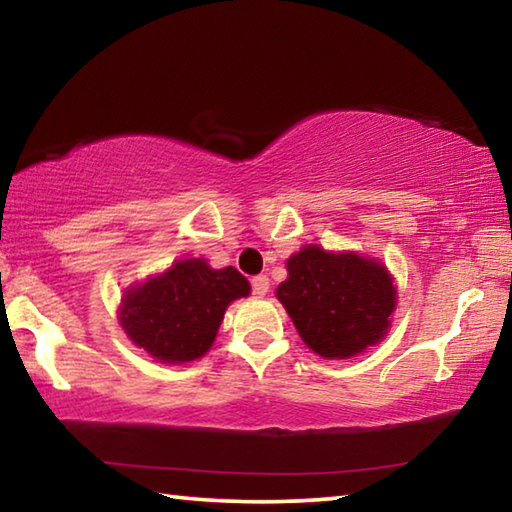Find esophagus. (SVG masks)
Returning <instances> with one entry per match:
<instances>
[{
    "label": "esophagus",
    "mask_w": 512,
    "mask_h": 512,
    "mask_svg": "<svg viewBox=\"0 0 512 512\" xmlns=\"http://www.w3.org/2000/svg\"><path fill=\"white\" fill-rule=\"evenodd\" d=\"M250 287H253L255 296H266V293H268V277L266 275H255L253 280H250Z\"/></svg>",
    "instance_id": "esophagus-1"
}]
</instances>
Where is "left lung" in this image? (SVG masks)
<instances>
[{
    "instance_id": "obj_1",
    "label": "left lung",
    "mask_w": 512,
    "mask_h": 512,
    "mask_svg": "<svg viewBox=\"0 0 512 512\" xmlns=\"http://www.w3.org/2000/svg\"><path fill=\"white\" fill-rule=\"evenodd\" d=\"M277 298L311 350L348 359L375 345L391 325L395 287L386 268L354 253L305 246L287 262Z\"/></svg>"
}]
</instances>
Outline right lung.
Masks as SVG:
<instances>
[{
  "instance_id": "obj_1",
  "label": "right lung",
  "mask_w": 512,
  "mask_h": 512,
  "mask_svg": "<svg viewBox=\"0 0 512 512\" xmlns=\"http://www.w3.org/2000/svg\"><path fill=\"white\" fill-rule=\"evenodd\" d=\"M248 293L237 268L214 271L203 259H185L126 293L121 327L155 359L194 361L210 350L225 307Z\"/></svg>"
}]
</instances>
